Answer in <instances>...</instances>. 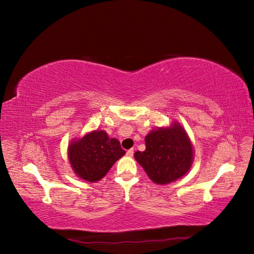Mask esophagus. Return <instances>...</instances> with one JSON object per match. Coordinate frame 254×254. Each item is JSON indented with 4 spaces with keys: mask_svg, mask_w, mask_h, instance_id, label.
<instances>
[{
    "mask_svg": "<svg viewBox=\"0 0 254 254\" xmlns=\"http://www.w3.org/2000/svg\"><path fill=\"white\" fill-rule=\"evenodd\" d=\"M133 153H134V150H133V149H130V150H127V157H132Z\"/></svg>",
    "mask_w": 254,
    "mask_h": 254,
    "instance_id": "1",
    "label": "esophagus"
}]
</instances>
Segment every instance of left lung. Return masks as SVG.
Masks as SVG:
<instances>
[{"mask_svg": "<svg viewBox=\"0 0 254 254\" xmlns=\"http://www.w3.org/2000/svg\"><path fill=\"white\" fill-rule=\"evenodd\" d=\"M145 150L134 153L149 178L159 185L182 178L190 169L194 149L185 128L174 122L168 127H158L145 136Z\"/></svg>", "mask_w": 254, "mask_h": 254, "instance_id": "obj_1", "label": "left lung"}]
</instances>
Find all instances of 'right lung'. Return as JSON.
I'll use <instances>...</instances> for the list:
<instances>
[{
    "mask_svg": "<svg viewBox=\"0 0 254 254\" xmlns=\"http://www.w3.org/2000/svg\"><path fill=\"white\" fill-rule=\"evenodd\" d=\"M126 154L119 140L105 131H92L68 145V159L74 173L89 183L101 180L115 161Z\"/></svg>",
    "mask_w": 254,
    "mask_h": 254,
    "instance_id": "1",
    "label": "right lung"
}]
</instances>
